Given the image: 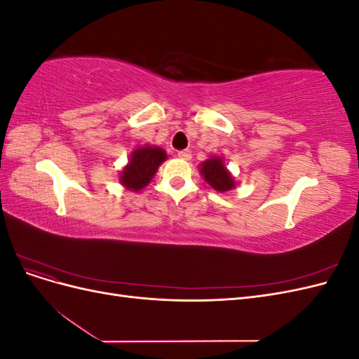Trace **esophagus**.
Masks as SVG:
<instances>
[{
	"label": "esophagus",
	"instance_id": "34e87169",
	"mask_svg": "<svg viewBox=\"0 0 359 359\" xmlns=\"http://www.w3.org/2000/svg\"><path fill=\"white\" fill-rule=\"evenodd\" d=\"M178 157L182 158V160H190L191 158V153L189 149H182V151H178Z\"/></svg>",
	"mask_w": 359,
	"mask_h": 359
}]
</instances>
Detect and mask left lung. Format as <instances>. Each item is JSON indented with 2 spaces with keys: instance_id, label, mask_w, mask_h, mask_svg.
<instances>
[{
  "instance_id": "left-lung-1",
  "label": "left lung",
  "mask_w": 359,
  "mask_h": 359,
  "mask_svg": "<svg viewBox=\"0 0 359 359\" xmlns=\"http://www.w3.org/2000/svg\"><path fill=\"white\" fill-rule=\"evenodd\" d=\"M201 166V173L203 175V180L217 191H229L231 189L235 187V181L229 170L224 168L222 158H210L203 161Z\"/></svg>"
}]
</instances>
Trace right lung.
I'll use <instances>...</instances> for the list:
<instances>
[{
  "instance_id": "right-lung-1",
  "label": "right lung",
  "mask_w": 359,
  "mask_h": 359,
  "mask_svg": "<svg viewBox=\"0 0 359 359\" xmlns=\"http://www.w3.org/2000/svg\"><path fill=\"white\" fill-rule=\"evenodd\" d=\"M166 160V153L161 148L142 147L133 151L128 165L121 172V182L130 190H140L154 177L158 166Z\"/></svg>"
}]
</instances>
